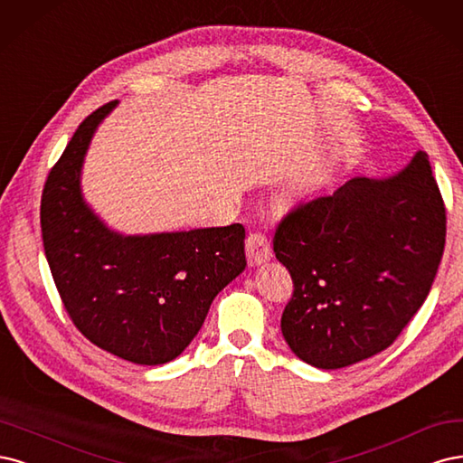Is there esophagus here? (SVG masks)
Listing matches in <instances>:
<instances>
[{"label": "esophagus", "mask_w": 463, "mask_h": 463, "mask_svg": "<svg viewBox=\"0 0 463 463\" xmlns=\"http://www.w3.org/2000/svg\"><path fill=\"white\" fill-rule=\"evenodd\" d=\"M246 256H248V263L251 267L261 265V263L269 261L273 258L269 241H267L265 234L251 232L248 236V241H246Z\"/></svg>", "instance_id": "1"}]
</instances>
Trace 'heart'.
<instances>
[{
	"label": "heart",
	"instance_id": "heart-1",
	"mask_svg": "<svg viewBox=\"0 0 463 463\" xmlns=\"http://www.w3.org/2000/svg\"><path fill=\"white\" fill-rule=\"evenodd\" d=\"M307 192H309V184L307 183H298L294 186V190L290 192V200H302Z\"/></svg>",
	"mask_w": 463,
	"mask_h": 463
}]
</instances>
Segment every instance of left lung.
I'll return each instance as SVG.
<instances>
[{
  "mask_svg": "<svg viewBox=\"0 0 463 463\" xmlns=\"http://www.w3.org/2000/svg\"><path fill=\"white\" fill-rule=\"evenodd\" d=\"M446 212L425 152L394 175L355 176L285 217L273 250L294 294L280 331L317 369L389 348L425 302L444 251Z\"/></svg>",
  "mask_w": 463,
  "mask_h": 463,
  "instance_id": "8db88e82",
  "label": "left lung"
}]
</instances>
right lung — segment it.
I'll use <instances>...</instances> for the list:
<instances>
[{"label":"right lung","instance_id":"add662e5","mask_svg":"<svg viewBox=\"0 0 463 463\" xmlns=\"http://www.w3.org/2000/svg\"><path fill=\"white\" fill-rule=\"evenodd\" d=\"M117 101L86 117L48 175L40 222L55 287L77 329L138 365L181 355L215 296L246 267L241 222L173 232L111 229L82 192L84 157Z\"/></svg>","mask_w":463,"mask_h":463}]
</instances>
